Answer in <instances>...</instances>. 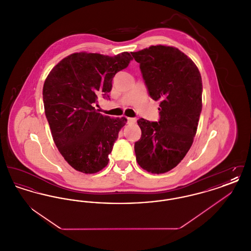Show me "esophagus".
<instances>
[{
	"label": "esophagus",
	"instance_id": "1",
	"mask_svg": "<svg viewBox=\"0 0 251 251\" xmlns=\"http://www.w3.org/2000/svg\"><path fill=\"white\" fill-rule=\"evenodd\" d=\"M127 122H128L129 124H132V123H135V122H136V120L133 119V118H127Z\"/></svg>",
	"mask_w": 251,
	"mask_h": 251
}]
</instances>
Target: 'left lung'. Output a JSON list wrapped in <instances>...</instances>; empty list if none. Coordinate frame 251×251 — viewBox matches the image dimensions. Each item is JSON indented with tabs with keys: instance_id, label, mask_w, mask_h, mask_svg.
<instances>
[{
	"instance_id": "obj_1",
	"label": "left lung",
	"mask_w": 251,
	"mask_h": 251,
	"mask_svg": "<svg viewBox=\"0 0 251 251\" xmlns=\"http://www.w3.org/2000/svg\"><path fill=\"white\" fill-rule=\"evenodd\" d=\"M140 64L149 94L160 100V120L140 119L142 134L134 143L138 165L153 174L177 167L191 148L202 109V81L198 67L179 49L151 46L131 52Z\"/></svg>"
}]
</instances>
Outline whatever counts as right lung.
I'll return each mask as SVG.
<instances>
[{
    "instance_id": "obj_1",
    "label": "right lung",
    "mask_w": 251,
    "mask_h": 251,
    "mask_svg": "<svg viewBox=\"0 0 251 251\" xmlns=\"http://www.w3.org/2000/svg\"><path fill=\"white\" fill-rule=\"evenodd\" d=\"M131 59L127 51L115 56L75 52L61 60L45 80L44 109L53 141L77 171L93 174L108 165L127 120L103 116L94 105L98 96L109 97L114 76Z\"/></svg>"
}]
</instances>
